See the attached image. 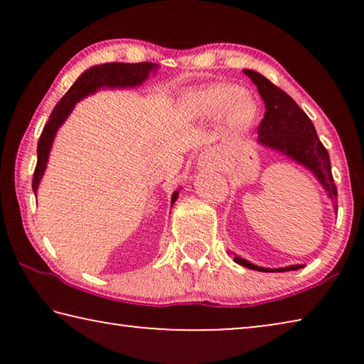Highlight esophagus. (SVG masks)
Wrapping results in <instances>:
<instances>
[{
	"mask_svg": "<svg viewBox=\"0 0 364 364\" xmlns=\"http://www.w3.org/2000/svg\"><path fill=\"white\" fill-rule=\"evenodd\" d=\"M212 164V157L208 156V154H204V156H200L199 159V165H202V167H208V165Z\"/></svg>",
	"mask_w": 364,
	"mask_h": 364,
	"instance_id": "1",
	"label": "esophagus"
}]
</instances>
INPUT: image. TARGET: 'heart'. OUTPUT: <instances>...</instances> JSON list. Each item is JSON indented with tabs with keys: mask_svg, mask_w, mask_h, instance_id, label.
I'll list each match as a JSON object with an SVG mask.
<instances>
[{
	"mask_svg": "<svg viewBox=\"0 0 364 364\" xmlns=\"http://www.w3.org/2000/svg\"><path fill=\"white\" fill-rule=\"evenodd\" d=\"M181 112L205 120L221 115L232 130H245L257 119L258 102L247 90H237L230 83H210L184 96Z\"/></svg>",
	"mask_w": 364,
	"mask_h": 364,
	"instance_id": "1",
	"label": "heart"
}]
</instances>
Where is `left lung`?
I'll return each mask as SVG.
<instances>
[{"label":"left lung","mask_w":364,"mask_h":364,"mask_svg":"<svg viewBox=\"0 0 364 364\" xmlns=\"http://www.w3.org/2000/svg\"><path fill=\"white\" fill-rule=\"evenodd\" d=\"M244 73L257 85L258 93H260L264 107H267L263 120L258 125V134H260L258 143L284 152L295 162L305 165L308 170L313 171V175L318 178V181L323 184L331 199L334 200L337 197V188L334 178H332L329 154L319 141L311 120L308 119V115L286 91L271 83L268 78L247 69H244ZM232 258L241 267L267 271V273H271V271L273 273L274 271H294L301 268V264H292V267L286 268L269 269L252 264L241 257L234 255Z\"/></svg>","instance_id":"8db88e82"}]
</instances>
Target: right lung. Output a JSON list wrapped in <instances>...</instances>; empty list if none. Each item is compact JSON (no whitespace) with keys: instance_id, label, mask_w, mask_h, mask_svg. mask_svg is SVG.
Instances as JSON below:
<instances>
[{"instance_id":"add662e5","label":"right lung","mask_w":364,"mask_h":364,"mask_svg":"<svg viewBox=\"0 0 364 364\" xmlns=\"http://www.w3.org/2000/svg\"><path fill=\"white\" fill-rule=\"evenodd\" d=\"M157 69V64L154 63H138V64H123V63H109L95 65L83 72L82 75L77 78V82L70 86V90L60 97V101L56 104V107L53 109L49 120L46 122L45 128H43L41 136L38 139V160H36V167L33 171V181L32 188L36 193L38 184L43 173H45L49 149H51L54 134H56L58 128L63 125L64 120L69 117L72 109L75 107V104L82 100V97L95 93L96 90L104 88H123V86H136L141 85L149 75V72H154ZM178 191H175L171 196V205L176 200Z\"/></svg>"}]
</instances>
